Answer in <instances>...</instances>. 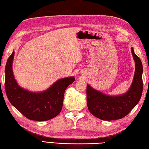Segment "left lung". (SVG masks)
Wrapping results in <instances>:
<instances>
[{
	"mask_svg": "<svg viewBox=\"0 0 149 149\" xmlns=\"http://www.w3.org/2000/svg\"><path fill=\"white\" fill-rule=\"evenodd\" d=\"M135 70L132 84L127 92L120 95L104 94L87 85V107L95 117L102 120L122 119L138 104L143 93V64L132 47Z\"/></svg>",
	"mask_w": 149,
	"mask_h": 149,
	"instance_id": "1",
	"label": "left lung"
}]
</instances>
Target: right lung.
<instances>
[{
	"label": "right lung",
	"mask_w": 149,
	"mask_h": 149,
	"mask_svg": "<svg viewBox=\"0 0 149 149\" xmlns=\"http://www.w3.org/2000/svg\"><path fill=\"white\" fill-rule=\"evenodd\" d=\"M14 53L12 52L5 67V90L10 102L29 120L42 122L56 117L62 110L65 90L75 77L60 79L41 92L30 91L20 87L15 79L12 70Z\"/></svg>",
	"instance_id": "obj_1"
}]
</instances>
